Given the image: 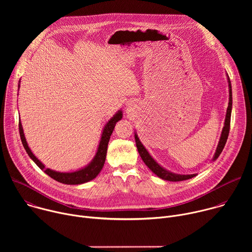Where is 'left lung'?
I'll return each instance as SVG.
<instances>
[{
	"label": "left lung",
	"mask_w": 252,
	"mask_h": 252,
	"mask_svg": "<svg viewBox=\"0 0 252 252\" xmlns=\"http://www.w3.org/2000/svg\"><path fill=\"white\" fill-rule=\"evenodd\" d=\"M228 87H229V102H228V107H227V111H226L225 123H224V126H223V129H222L220 140V143H219L218 149H217V153H215V155H214L213 160L217 159L220 157V155L221 154V152H222V150H223V148L225 146V143H226L228 134H229L231 107H232V93H231V84H230L229 78H228ZM134 139H135V143H136V148H137L138 154H139L140 158H142L143 162H145L148 165V167L154 173H156L158 177L164 179V181H168V182H182V181H187V179H189V178H191V177L196 175L195 173L194 174H187V175L186 174H175V173H172V172H169V171L165 170L159 164H158V162H156V160L150 156V154L145 149V147L141 145V142L139 141L136 133L134 134Z\"/></svg>",
	"instance_id": "left-lung-1"
}]
</instances>
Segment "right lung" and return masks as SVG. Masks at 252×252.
<instances>
[{
	"mask_svg": "<svg viewBox=\"0 0 252 252\" xmlns=\"http://www.w3.org/2000/svg\"><path fill=\"white\" fill-rule=\"evenodd\" d=\"M19 87H20V85H19ZM122 118H123V114H122V112H119L114 118H112L109 121V123L105 125L102 134H101L100 141H99L97 153H96L94 158L93 159V161L83 169H80V170L74 171V172H66V173L65 172H58V171L52 170L50 168H46L45 165L33 156V154L31 152L30 148L28 147V143H27L25 135H24L21 122H19V130H20V136H21L22 143H23V146H24L27 154L34 161V163L37 164L41 169H43L49 176H51L53 179H55V181L64 184V185H81V184H85V183L92 181V179H94L101 170V168L104 164L105 157H106L107 143H109L110 137L113 133L116 124L120 120H122Z\"/></svg>",
	"mask_w": 252,
	"mask_h": 252,
	"instance_id": "add662e5",
	"label": "right lung"
}]
</instances>
